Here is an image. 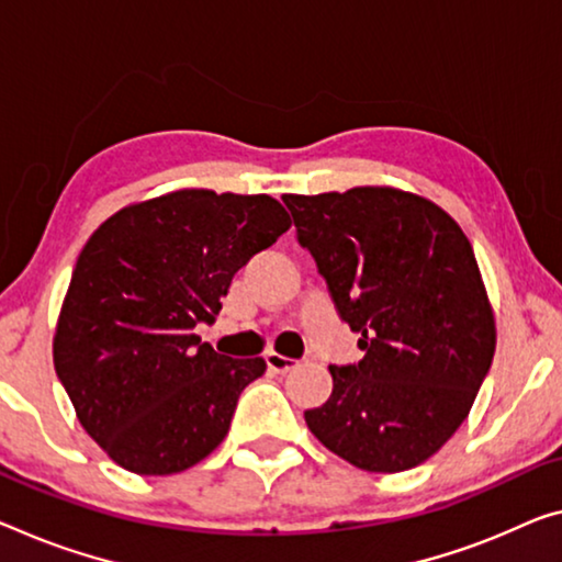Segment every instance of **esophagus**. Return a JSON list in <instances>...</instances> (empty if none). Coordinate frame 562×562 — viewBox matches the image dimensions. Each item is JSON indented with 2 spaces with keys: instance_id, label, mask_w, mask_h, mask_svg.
<instances>
[{
  "instance_id": "34e87169",
  "label": "esophagus",
  "mask_w": 562,
  "mask_h": 562,
  "mask_svg": "<svg viewBox=\"0 0 562 562\" xmlns=\"http://www.w3.org/2000/svg\"><path fill=\"white\" fill-rule=\"evenodd\" d=\"M266 364H269L273 374H289L291 369L299 367V361H293L289 357H281V353H276V351H269V353H266Z\"/></svg>"
}]
</instances>
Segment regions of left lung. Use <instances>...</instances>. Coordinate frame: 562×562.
<instances>
[{
  "label": "left lung",
  "instance_id": "obj_1",
  "mask_svg": "<svg viewBox=\"0 0 562 562\" xmlns=\"http://www.w3.org/2000/svg\"><path fill=\"white\" fill-rule=\"evenodd\" d=\"M283 203L364 351L359 364L329 367L334 390L304 412L308 429L359 470L417 468L468 417L495 353L468 236L439 205L394 188Z\"/></svg>",
  "mask_w": 562,
  "mask_h": 562
}]
</instances>
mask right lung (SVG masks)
Instances as JSON below:
<instances>
[{
  "mask_svg": "<svg viewBox=\"0 0 562 562\" xmlns=\"http://www.w3.org/2000/svg\"><path fill=\"white\" fill-rule=\"evenodd\" d=\"M291 228L271 195L178 191L131 205L85 244L55 334V369L85 431L120 468L172 474L228 435L266 361L195 336L238 269Z\"/></svg>",
  "mask_w": 562,
  "mask_h": 562,
  "instance_id": "1",
  "label": "right lung"
}]
</instances>
